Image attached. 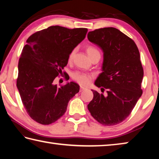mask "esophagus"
<instances>
[{"label": "esophagus", "mask_w": 159, "mask_h": 159, "mask_svg": "<svg viewBox=\"0 0 159 159\" xmlns=\"http://www.w3.org/2000/svg\"><path fill=\"white\" fill-rule=\"evenodd\" d=\"M86 90V88H84V87H82V86H80V92H82V91H83V90Z\"/></svg>", "instance_id": "esophagus-1"}]
</instances>
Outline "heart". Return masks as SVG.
I'll list each match as a JSON object with an SVG mask.
<instances>
[{
    "label": "heart",
    "instance_id": "heart-1",
    "mask_svg": "<svg viewBox=\"0 0 159 159\" xmlns=\"http://www.w3.org/2000/svg\"><path fill=\"white\" fill-rule=\"evenodd\" d=\"M86 52H87L88 55L90 57V59H92L94 56L98 55V54H99V50L95 47L93 46V45H88L86 47ZM75 53H76V48L72 49L70 51L68 55V61H69V62L73 60ZM71 78L72 79L74 80L75 81H76L78 83H79V84L83 85H87L90 83L93 76L92 75L84 73V72L75 71L74 73H72Z\"/></svg>",
    "mask_w": 159,
    "mask_h": 159
}]
</instances>
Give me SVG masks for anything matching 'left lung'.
<instances>
[{"label":"left lung","mask_w":159,"mask_h":159,"mask_svg":"<svg viewBox=\"0 0 159 159\" xmlns=\"http://www.w3.org/2000/svg\"><path fill=\"white\" fill-rule=\"evenodd\" d=\"M88 39L103 50V72L95 84L107 93L93 90L88 109L101 124L117 125L131 114L142 94L144 70L139 50L133 39L114 27L90 31Z\"/></svg>","instance_id":"left-lung-1"}]
</instances>
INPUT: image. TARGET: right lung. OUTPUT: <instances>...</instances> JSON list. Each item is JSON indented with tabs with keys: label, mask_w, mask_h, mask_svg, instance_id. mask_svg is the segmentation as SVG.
I'll list each match as a JSON object with an SVG mask.
<instances>
[{
	"label": "right lung",
	"mask_w": 159,
	"mask_h": 159,
	"mask_svg": "<svg viewBox=\"0 0 159 159\" xmlns=\"http://www.w3.org/2000/svg\"><path fill=\"white\" fill-rule=\"evenodd\" d=\"M86 28L52 26L34 33L26 40L18 63L17 87L26 112L42 125H50L66 111L79 85L70 82L58 87L53 81L64 74L72 49L85 39Z\"/></svg>",
	"instance_id": "1"
}]
</instances>
